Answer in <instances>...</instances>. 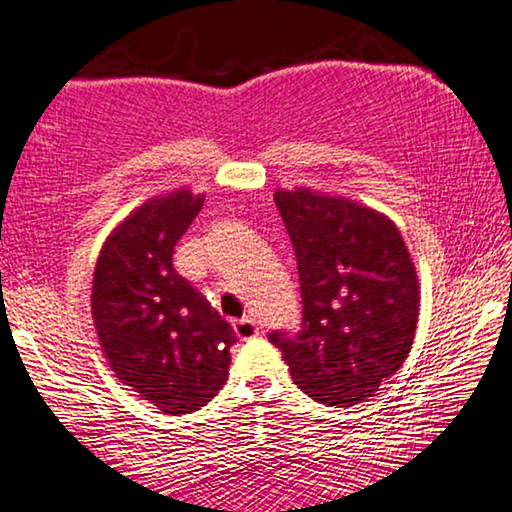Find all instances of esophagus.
<instances>
[{"instance_id":"34e87169","label":"esophagus","mask_w":512,"mask_h":512,"mask_svg":"<svg viewBox=\"0 0 512 512\" xmlns=\"http://www.w3.org/2000/svg\"><path fill=\"white\" fill-rule=\"evenodd\" d=\"M234 331H236V336L243 338V341H248V338L259 336V325L253 318H248L246 315V318L234 322Z\"/></svg>"}]
</instances>
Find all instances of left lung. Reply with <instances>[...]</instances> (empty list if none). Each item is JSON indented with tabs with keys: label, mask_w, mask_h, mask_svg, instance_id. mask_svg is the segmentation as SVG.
Listing matches in <instances>:
<instances>
[{
	"label": "left lung",
	"mask_w": 512,
	"mask_h": 512,
	"mask_svg": "<svg viewBox=\"0 0 512 512\" xmlns=\"http://www.w3.org/2000/svg\"><path fill=\"white\" fill-rule=\"evenodd\" d=\"M276 206L297 255L301 329H276L299 390L357 403L399 371L415 338L420 285L397 225L355 201L299 187Z\"/></svg>",
	"instance_id": "8db88e82"
}]
</instances>
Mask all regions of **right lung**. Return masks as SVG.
I'll return each mask as SVG.
<instances>
[{
    "label": "right lung",
    "mask_w": 512,
    "mask_h": 512,
    "mask_svg": "<svg viewBox=\"0 0 512 512\" xmlns=\"http://www.w3.org/2000/svg\"><path fill=\"white\" fill-rule=\"evenodd\" d=\"M204 197L176 190L129 215L104 243L92 280V320L111 369L167 415L206 406L229 376L236 334L174 269L176 243Z\"/></svg>",
    "instance_id": "obj_1"
}]
</instances>
